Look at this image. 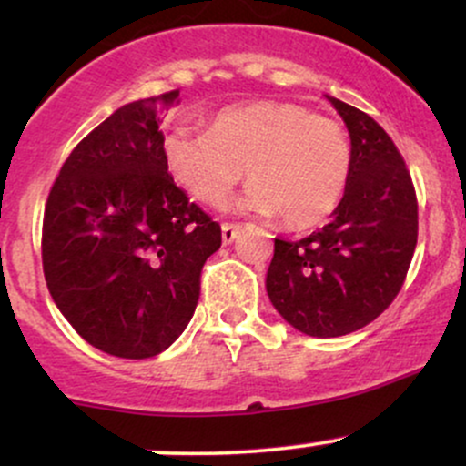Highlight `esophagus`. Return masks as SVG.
<instances>
[{
	"mask_svg": "<svg viewBox=\"0 0 466 466\" xmlns=\"http://www.w3.org/2000/svg\"><path fill=\"white\" fill-rule=\"evenodd\" d=\"M238 229H240L238 223H223V226H221V237H223V243H226V245L232 243V240L237 238Z\"/></svg>",
	"mask_w": 466,
	"mask_h": 466,
	"instance_id": "esophagus-1",
	"label": "esophagus"
}]
</instances>
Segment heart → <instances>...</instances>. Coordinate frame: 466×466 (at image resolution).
Masks as SVG:
<instances>
[{"mask_svg": "<svg viewBox=\"0 0 466 466\" xmlns=\"http://www.w3.org/2000/svg\"><path fill=\"white\" fill-rule=\"evenodd\" d=\"M173 179L206 206H221L243 177V203L287 226L311 228L335 212L350 175V140L335 117L298 103L218 109L208 131L173 127L162 140Z\"/></svg>", "mask_w": 466, "mask_h": 466, "instance_id": "b5f03b06", "label": "heart"}]
</instances>
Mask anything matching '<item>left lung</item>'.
<instances>
[{
  "instance_id": "1",
  "label": "left lung",
  "mask_w": 466,
  "mask_h": 466,
  "mask_svg": "<svg viewBox=\"0 0 466 466\" xmlns=\"http://www.w3.org/2000/svg\"><path fill=\"white\" fill-rule=\"evenodd\" d=\"M350 133V175L333 218L300 240L274 238L267 293L311 337L360 330L392 304L419 238L410 170L388 136L357 106L330 98Z\"/></svg>"
}]
</instances>
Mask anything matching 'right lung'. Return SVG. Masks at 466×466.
Masks as SVG:
<instances>
[{
	"instance_id": "1",
	"label": "right lung",
	"mask_w": 466,
	"mask_h": 466,
	"mask_svg": "<svg viewBox=\"0 0 466 466\" xmlns=\"http://www.w3.org/2000/svg\"><path fill=\"white\" fill-rule=\"evenodd\" d=\"M179 92L114 111L69 153L44 212L52 300L85 341L125 360L168 349L188 326L221 226L164 164L162 114Z\"/></svg>"
}]
</instances>
